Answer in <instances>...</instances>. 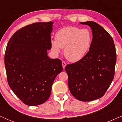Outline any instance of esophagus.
Returning a JSON list of instances; mask_svg holds the SVG:
<instances>
[{
    "mask_svg": "<svg viewBox=\"0 0 122 122\" xmlns=\"http://www.w3.org/2000/svg\"><path fill=\"white\" fill-rule=\"evenodd\" d=\"M62 65L63 68H64V69H65V68L66 66V62H65V61H62Z\"/></svg>",
    "mask_w": 122,
    "mask_h": 122,
    "instance_id": "obj_1",
    "label": "esophagus"
}]
</instances>
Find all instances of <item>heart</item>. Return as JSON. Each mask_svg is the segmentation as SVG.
Returning <instances> with one entry per match:
<instances>
[{"instance_id":"heart-1","label":"heart","mask_w":122,"mask_h":122,"mask_svg":"<svg viewBox=\"0 0 122 122\" xmlns=\"http://www.w3.org/2000/svg\"><path fill=\"white\" fill-rule=\"evenodd\" d=\"M55 38L56 41L51 42L53 50L58 53L64 48V55L71 62L81 60L89 51L92 42L90 30L74 26L62 28L57 32Z\"/></svg>"}]
</instances>
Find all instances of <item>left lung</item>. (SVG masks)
Masks as SVG:
<instances>
[{
  "label": "left lung",
  "mask_w": 122,
  "mask_h": 122,
  "mask_svg": "<svg viewBox=\"0 0 122 122\" xmlns=\"http://www.w3.org/2000/svg\"><path fill=\"white\" fill-rule=\"evenodd\" d=\"M92 29V42L81 60L68 64L65 71L71 94L82 102L101 98L112 81L117 53L112 38L100 25L92 21L81 22Z\"/></svg>",
  "instance_id": "left-lung-1"
}]
</instances>
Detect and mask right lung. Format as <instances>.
I'll use <instances>...</instances> for the list:
<instances>
[{
  "mask_svg": "<svg viewBox=\"0 0 122 122\" xmlns=\"http://www.w3.org/2000/svg\"><path fill=\"white\" fill-rule=\"evenodd\" d=\"M53 22H37L21 28L7 45L5 64L10 87L25 104L34 106L49 97L55 78L62 71L61 61L50 59Z\"/></svg>",
  "mask_w": 122,
  "mask_h": 122,
  "instance_id": "obj_1",
  "label": "right lung"
}]
</instances>
